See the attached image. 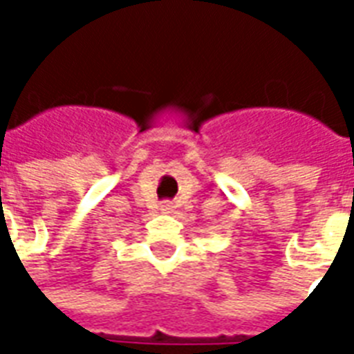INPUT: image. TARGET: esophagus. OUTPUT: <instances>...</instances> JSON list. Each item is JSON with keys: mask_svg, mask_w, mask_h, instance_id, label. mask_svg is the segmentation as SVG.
<instances>
[{"mask_svg": "<svg viewBox=\"0 0 354 354\" xmlns=\"http://www.w3.org/2000/svg\"><path fill=\"white\" fill-rule=\"evenodd\" d=\"M161 210L165 214H169V212H172V205H170V203H162Z\"/></svg>", "mask_w": 354, "mask_h": 354, "instance_id": "1", "label": "esophagus"}]
</instances>
